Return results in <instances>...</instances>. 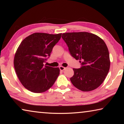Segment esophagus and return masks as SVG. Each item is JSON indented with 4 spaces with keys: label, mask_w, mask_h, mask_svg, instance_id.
<instances>
[{
    "label": "esophagus",
    "mask_w": 124,
    "mask_h": 124,
    "mask_svg": "<svg viewBox=\"0 0 124 124\" xmlns=\"http://www.w3.org/2000/svg\"><path fill=\"white\" fill-rule=\"evenodd\" d=\"M59 68H60V70H61V71H63V70H65V69H66V68H65V67H63V66H60Z\"/></svg>",
    "instance_id": "obj_1"
}]
</instances>
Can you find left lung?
Instances as JSON below:
<instances>
[{"instance_id": "obj_1", "label": "left lung", "mask_w": 124, "mask_h": 124, "mask_svg": "<svg viewBox=\"0 0 124 124\" xmlns=\"http://www.w3.org/2000/svg\"><path fill=\"white\" fill-rule=\"evenodd\" d=\"M72 57L80 60V68H73V85L83 91H90L102 84L110 68L109 54L103 40L92 33L72 32L62 34Z\"/></svg>"}]
</instances>
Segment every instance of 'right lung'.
I'll return each instance as SVG.
<instances>
[{"mask_svg":"<svg viewBox=\"0 0 124 124\" xmlns=\"http://www.w3.org/2000/svg\"><path fill=\"white\" fill-rule=\"evenodd\" d=\"M62 33H35L23 39L15 54V70L23 86L31 92L41 93L49 89L60 74L59 68L44 64Z\"/></svg>","mask_w":124,"mask_h":124,"instance_id":"right-lung-1","label":"right lung"}]
</instances>
